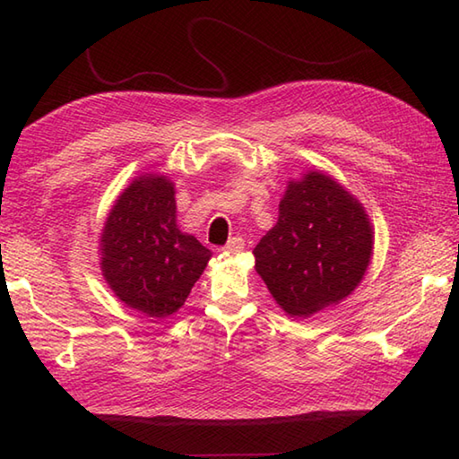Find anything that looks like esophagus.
Instances as JSON below:
<instances>
[{"instance_id": "1", "label": "esophagus", "mask_w": 459, "mask_h": 459, "mask_svg": "<svg viewBox=\"0 0 459 459\" xmlns=\"http://www.w3.org/2000/svg\"><path fill=\"white\" fill-rule=\"evenodd\" d=\"M245 248V240L240 238V237H232L227 245L222 247V251L224 253H230V255H237V253H240Z\"/></svg>"}]
</instances>
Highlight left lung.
Instances as JSON below:
<instances>
[{"label": "left lung", "instance_id": "obj_1", "mask_svg": "<svg viewBox=\"0 0 459 459\" xmlns=\"http://www.w3.org/2000/svg\"><path fill=\"white\" fill-rule=\"evenodd\" d=\"M255 269L293 317L340 304L362 281L372 255L368 214L322 172L287 184L279 219L255 247Z\"/></svg>", "mask_w": 459, "mask_h": 459}]
</instances>
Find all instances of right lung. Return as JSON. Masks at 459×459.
I'll return each mask as SVG.
<instances>
[{
    "mask_svg": "<svg viewBox=\"0 0 459 459\" xmlns=\"http://www.w3.org/2000/svg\"><path fill=\"white\" fill-rule=\"evenodd\" d=\"M174 184L145 174L115 202L100 232V271L115 295L147 317L184 306L212 253L176 224Z\"/></svg>",
    "mask_w": 459,
    "mask_h": 459,
    "instance_id": "right-lung-1",
    "label": "right lung"
}]
</instances>
